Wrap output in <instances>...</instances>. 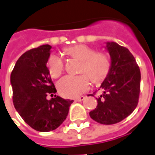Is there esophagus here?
Here are the masks:
<instances>
[{
	"mask_svg": "<svg viewBox=\"0 0 155 155\" xmlns=\"http://www.w3.org/2000/svg\"><path fill=\"white\" fill-rule=\"evenodd\" d=\"M84 96H79V97L75 98V101H82L84 99Z\"/></svg>",
	"mask_w": 155,
	"mask_h": 155,
	"instance_id": "34e87169",
	"label": "esophagus"
}]
</instances>
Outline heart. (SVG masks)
I'll use <instances>...</instances> for the list:
<instances>
[{
	"mask_svg": "<svg viewBox=\"0 0 155 155\" xmlns=\"http://www.w3.org/2000/svg\"><path fill=\"white\" fill-rule=\"evenodd\" d=\"M70 56L81 61L79 72L81 75H66L58 82V90L63 96L77 97L90 88V79L99 83L107 75L110 67V58L105 53L95 52L86 45H75L65 49ZM52 78H58L64 71V61L58 54H52L47 63Z\"/></svg>",
	"mask_w": 155,
	"mask_h": 155,
	"instance_id": "1",
	"label": "heart"
}]
</instances>
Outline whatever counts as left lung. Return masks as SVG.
Here are the masks:
<instances>
[{
    "label": "left lung",
    "mask_w": 155,
    "mask_h": 155,
    "mask_svg": "<svg viewBox=\"0 0 155 155\" xmlns=\"http://www.w3.org/2000/svg\"><path fill=\"white\" fill-rule=\"evenodd\" d=\"M110 67L96 98L98 104L90 116L102 124H114L130 115L136 108L140 91V68L130 51L116 42H106Z\"/></svg>",
    "instance_id": "left-lung-1"
}]
</instances>
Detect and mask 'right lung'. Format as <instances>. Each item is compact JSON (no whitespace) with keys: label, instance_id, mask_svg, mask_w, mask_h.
Here are the masks:
<instances>
[{"label":"right lung","instance_id":"1","mask_svg":"<svg viewBox=\"0 0 155 155\" xmlns=\"http://www.w3.org/2000/svg\"><path fill=\"white\" fill-rule=\"evenodd\" d=\"M51 46L43 45L22 54L11 74L13 104L25 123L40 132H49L63 123L74 101L54 94L56 90L46 64Z\"/></svg>","mask_w":155,"mask_h":155}]
</instances>
